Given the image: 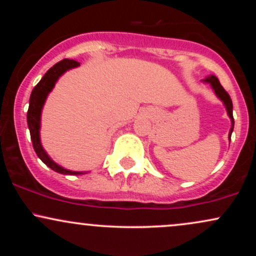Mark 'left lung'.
Wrapping results in <instances>:
<instances>
[{
	"label": "left lung",
	"mask_w": 256,
	"mask_h": 256,
	"mask_svg": "<svg viewBox=\"0 0 256 256\" xmlns=\"http://www.w3.org/2000/svg\"><path fill=\"white\" fill-rule=\"evenodd\" d=\"M204 80L208 82V83H210V85H212V86H213L214 91H216V96H218V98L222 100V102H224V104H225V107H226V110H228V116H230L231 122H232V128H231V130H230V134H228V137L231 138V134H232V131H234V114H232V101H231L230 95H228V91H226L224 88L222 86V84H220L219 79L216 78V76H210V77H208L207 79H204Z\"/></svg>",
	"instance_id": "obj_1"
}]
</instances>
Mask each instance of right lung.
Listing matches in <instances>:
<instances>
[{"mask_svg":"<svg viewBox=\"0 0 256 256\" xmlns=\"http://www.w3.org/2000/svg\"><path fill=\"white\" fill-rule=\"evenodd\" d=\"M79 66V62L76 60H70V58H64V60L58 61V64H55L50 70H48V72L43 76V78L40 79V83L32 90L31 96H30V104H28V130H30L31 134V140L32 146H34V152H36L37 156L46 164V166L50 167L52 171L58 173H62V174H83L82 172H73L68 171V170H64L61 166L56 165L50 158L48 156L46 152H44L42 144H40V112H42L43 104L46 102V96L50 92L52 88H54L55 83L62 73H64L67 70H71L73 67Z\"/></svg>","mask_w":256,"mask_h":256,"instance_id":"obj_1","label":"right lung"}]
</instances>
